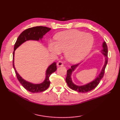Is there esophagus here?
<instances>
[{
  "label": "esophagus",
  "instance_id": "34e87169",
  "mask_svg": "<svg viewBox=\"0 0 120 120\" xmlns=\"http://www.w3.org/2000/svg\"><path fill=\"white\" fill-rule=\"evenodd\" d=\"M57 65L58 67H60V66H63V63L61 61H59L57 63Z\"/></svg>",
  "mask_w": 120,
  "mask_h": 120
}]
</instances>
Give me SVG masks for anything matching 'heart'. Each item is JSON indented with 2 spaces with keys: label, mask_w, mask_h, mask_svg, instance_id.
I'll return each instance as SVG.
<instances>
[{
  "label": "heart",
  "mask_w": 120,
  "mask_h": 120,
  "mask_svg": "<svg viewBox=\"0 0 120 120\" xmlns=\"http://www.w3.org/2000/svg\"><path fill=\"white\" fill-rule=\"evenodd\" d=\"M56 42H50L48 48L53 54L58 55L64 51L68 61L76 63L85 58L90 52L94 39L91 34L77 30H70L56 35Z\"/></svg>",
  "instance_id": "b5f03b06"
}]
</instances>
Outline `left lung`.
Here are the masks:
<instances>
[{
	"mask_svg": "<svg viewBox=\"0 0 120 120\" xmlns=\"http://www.w3.org/2000/svg\"><path fill=\"white\" fill-rule=\"evenodd\" d=\"M102 46L103 47V49L101 50V52L105 57V64L104 65V67H103L102 70H101L100 74H99V75L93 81L83 86L76 85L73 82L72 78H71V75H72V72L75 70V68L78 67V65L79 64L72 65L71 66V68L67 71V77H66L65 80L68 86H69L71 89H72L73 90L77 91L78 92L86 93L92 90L93 89H95L96 86H98L99 82H100L101 80V78L103 77L104 73H105V70L106 67V65L107 64L108 62V48L105 42H103Z\"/></svg>",
	"mask_w": 120,
	"mask_h": 120,
	"instance_id": "left-lung-1",
	"label": "left lung"
}]
</instances>
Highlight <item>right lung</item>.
Here are the masks:
<instances>
[{
	"label": "right lung",
	"mask_w": 120,
	"mask_h": 120,
	"mask_svg": "<svg viewBox=\"0 0 120 120\" xmlns=\"http://www.w3.org/2000/svg\"><path fill=\"white\" fill-rule=\"evenodd\" d=\"M50 29L51 28H49L43 26H37L29 28L21 33V34L18 37L16 42L14 45V52L13 53V67L15 70L17 78L19 82L21 83V85L23 86L25 89H26L27 90L31 93L42 92L45 91L49 87L50 83L49 79L50 76L52 73L55 72L57 70L56 63L53 62L48 67L46 71V77L43 82L39 84H34L24 80L17 72L14 67V52L17 47H19L22 44L27 41L41 40L43 35H44L47 32L50 30Z\"/></svg>",
	"instance_id": "add662e5"
}]
</instances>
